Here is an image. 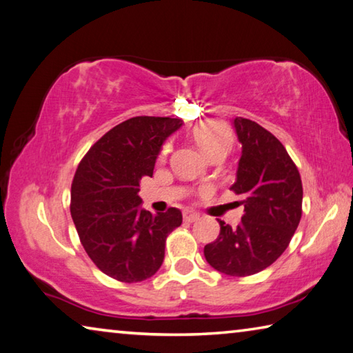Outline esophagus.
Returning a JSON list of instances; mask_svg holds the SVG:
<instances>
[{
    "label": "esophagus",
    "mask_w": 353,
    "mask_h": 353,
    "mask_svg": "<svg viewBox=\"0 0 353 353\" xmlns=\"http://www.w3.org/2000/svg\"><path fill=\"white\" fill-rule=\"evenodd\" d=\"M184 220L186 221H189V223H192V221H196V220H200V214H196V212H190V211H188V212H184Z\"/></svg>",
    "instance_id": "obj_1"
}]
</instances>
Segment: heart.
Wrapping results in <instances>:
<instances>
[{
  "mask_svg": "<svg viewBox=\"0 0 353 353\" xmlns=\"http://www.w3.org/2000/svg\"><path fill=\"white\" fill-rule=\"evenodd\" d=\"M194 138L206 157L215 152H228L232 145L231 130L221 122L215 121H206L196 125L194 130ZM165 152L167 148L164 153Z\"/></svg>",
  "mask_w": 353,
  "mask_h": 353,
  "instance_id": "b5f03b06",
  "label": "heart"
}]
</instances>
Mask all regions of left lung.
Segmentation results:
<instances>
[{
	"instance_id": "1",
	"label": "left lung",
	"mask_w": 353,
	"mask_h": 353,
	"mask_svg": "<svg viewBox=\"0 0 353 353\" xmlns=\"http://www.w3.org/2000/svg\"><path fill=\"white\" fill-rule=\"evenodd\" d=\"M242 144L236 181L245 214L237 228L219 220L220 234L205 246L214 270L228 276H251L281 257L302 215V181L282 142L257 122L232 119Z\"/></svg>"
}]
</instances>
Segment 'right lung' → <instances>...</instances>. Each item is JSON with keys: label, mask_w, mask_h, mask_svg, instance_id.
Returning <instances> with one entry per match:
<instances>
[{"label": "right lung", "mask_w": 353, "mask_h": 353, "mask_svg": "<svg viewBox=\"0 0 353 353\" xmlns=\"http://www.w3.org/2000/svg\"><path fill=\"white\" fill-rule=\"evenodd\" d=\"M181 119L138 116L105 133L80 161L71 186V217L86 254L121 282L152 277L164 261L165 239L181 225L176 208H141L139 183L152 176L165 139Z\"/></svg>", "instance_id": "right-lung-1"}]
</instances>
